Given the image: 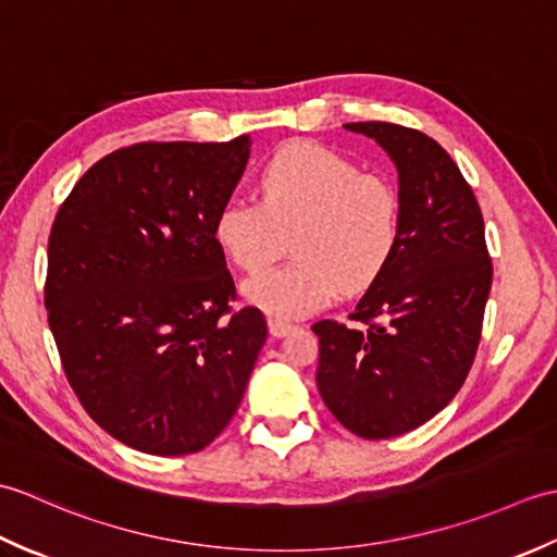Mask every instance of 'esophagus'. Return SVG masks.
I'll return each instance as SVG.
<instances>
[{
  "label": "esophagus",
  "instance_id": "34e87169",
  "mask_svg": "<svg viewBox=\"0 0 557 557\" xmlns=\"http://www.w3.org/2000/svg\"><path fill=\"white\" fill-rule=\"evenodd\" d=\"M268 327H270V335H272V337H285V335H289L292 330H294V325H292V323L277 321V318H270V321H268Z\"/></svg>",
  "mask_w": 557,
  "mask_h": 557
}]
</instances>
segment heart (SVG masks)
<instances>
[{
	"label": "heart",
	"instance_id": "obj_1",
	"mask_svg": "<svg viewBox=\"0 0 557 557\" xmlns=\"http://www.w3.org/2000/svg\"><path fill=\"white\" fill-rule=\"evenodd\" d=\"M258 200L222 203L212 236L232 263L257 272L284 252L289 267L244 282V297L272 318H301L375 285L399 246L401 203L383 174L359 172L339 152L294 144L275 152L258 174Z\"/></svg>",
	"mask_w": 557,
	"mask_h": 557
}]
</instances>
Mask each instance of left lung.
Here are the masks:
<instances>
[{"label":"left lung","mask_w":557,"mask_h":557,"mask_svg":"<svg viewBox=\"0 0 557 557\" xmlns=\"http://www.w3.org/2000/svg\"><path fill=\"white\" fill-rule=\"evenodd\" d=\"M397 168L399 246L347 327L313 325L315 383L347 431L385 441L449 405L474 363L493 265L476 196L433 138L387 122L345 124Z\"/></svg>","instance_id":"8db88e82"}]
</instances>
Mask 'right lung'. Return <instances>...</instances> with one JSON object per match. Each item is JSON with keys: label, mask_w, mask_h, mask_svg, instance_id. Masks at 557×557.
<instances>
[{"label": "right lung", "mask_w": 557, "mask_h": 557, "mask_svg": "<svg viewBox=\"0 0 557 557\" xmlns=\"http://www.w3.org/2000/svg\"><path fill=\"white\" fill-rule=\"evenodd\" d=\"M251 138L110 152L59 208L45 309L71 387L116 441L148 455L208 447L244 397L265 318L232 313L212 222Z\"/></svg>", "instance_id": "add662e5"}]
</instances>
